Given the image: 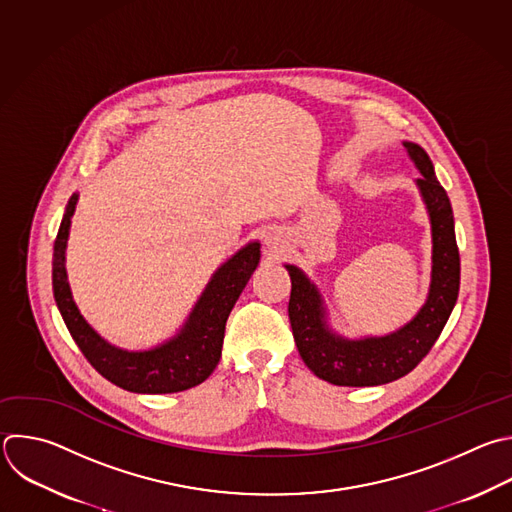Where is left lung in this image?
Segmentation results:
<instances>
[{
  "mask_svg": "<svg viewBox=\"0 0 512 512\" xmlns=\"http://www.w3.org/2000/svg\"><path fill=\"white\" fill-rule=\"evenodd\" d=\"M422 177L418 187L432 221V285L420 313L400 331L360 342L335 337L323 321L321 299L307 277L293 265L289 321L305 366L333 386H380L412 372L440 337L460 289V255L454 235V217L446 191L434 175V166L418 144L404 142Z\"/></svg>",
  "mask_w": 512,
  "mask_h": 512,
  "instance_id": "8db88e82",
  "label": "left lung"
}]
</instances>
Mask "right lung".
<instances>
[{"label":"right lung","instance_id":"1","mask_svg":"<svg viewBox=\"0 0 512 512\" xmlns=\"http://www.w3.org/2000/svg\"><path fill=\"white\" fill-rule=\"evenodd\" d=\"M76 199V195L70 197L54 241L52 285L56 305L84 358L102 378L136 394H173L205 382L221 360L227 317L259 263V243L243 247L213 275L185 329L175 339L150 352H124L106 344L72 301L64 251Z\"/></svg>","mask_w":512,"mask_h":512}]
</instances>
